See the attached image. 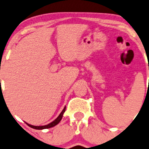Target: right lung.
Masks as SVG:
<instances>
[{"instance_id":"obj_1","label":"right lung","mask_w":149,"mask_h":149,"mask_svg":"<svg viewBox=\"0 0 149 149\" xmlns=\"http://www.w3.org/2000/svg\"><path fill=\"white\" fill-rule=\"evenodd\" d=\"M65 107L63 108V109L62 112H61V114L59 115V116L58 117V118H56V119L54 121H52V123H49L48 125H42V126H34V125H31L30 124H28L27 123H26V124L28 125L29 127H31V128H34V129H36V130H42V129H47V128H50V127H54V126H55L56 125H58V123L61 122V120H62L63 118V113L65 112Z\"/></svg>"}]
</instances>
